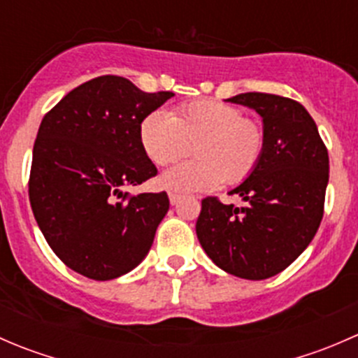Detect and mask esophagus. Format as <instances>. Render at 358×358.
Wrapping results in <instances>:
<instances>
[{"label":"esophagus","mask_w":358,"mask_h":358,"mask_svg":"<svg viewBox=\"0 0 358 358\" xmlns=\"http://www.w3.org/2000/svg\"><path fill=\"white\" fill-rule=\"evenodd\" d=\"M182 199V196L180 194H175V192H169V202H171V206H176Z\"/></svg>","instance_id":"esophagus-1"}]
</instances>
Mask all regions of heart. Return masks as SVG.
Returning <instances> with one entry per match:
<instances>
[{
	"label": "heart",
	"instance_id": "heart-1",
	"mask_svg": "<svg viewBox=\"0 0 358 358\" xmlns=\"http://www.w3.org/2000/svg\"><path fill=\"white\" fill-rule=\"evenodd\" d=\"M140 142L150 161L171 164L196 150L197 159L180 162L161 176L164 189L180 194L204 192L220 183L239 185L258 168L265 131L236 106L196 100L173 114L152 110L140 122Z\"/></svg>",
	"mask_w": 358,
	"mask_h": 358
}]
</instances>
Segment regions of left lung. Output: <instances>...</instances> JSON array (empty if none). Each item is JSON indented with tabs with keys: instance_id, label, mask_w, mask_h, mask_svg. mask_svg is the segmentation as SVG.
<instances>
[{
	"instance_id": "8db88e82",
	"label": "left lung",
	"mask_w": 358,
	"mask_h": 358,
	"mask_svg": "<svg viewBox=\"0 0 358 358\" xmlns=\"http://www.w3.org/2000/svg\"><path fill=\"white\" fill-rule=\"evenodd\" d=\"M227 102L262 115L265 150L255 173L229 192L244 206L202 199L197 239L222 270L263 280L286 270L315 237L324 215L329 156L315 121L296 100L251 92Z\"/></svg>"
}]
</instances>
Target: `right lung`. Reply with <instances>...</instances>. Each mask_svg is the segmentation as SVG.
<instances>
[{
  "label": "right lung",
  "mask_w": 358,
  "mask_h": 358,
  "mask_svg": "<svg viewBox=\"0 0 358 358\" xmlns=\"http://www.w3.org/2000/svg\"><path fill=\"white\" fill-rule=\"evenodd\" d=\"M173 95L100 76L69 92L43 117L29 201L48 246L74 272L110 280L149 252L169 209L168 194L129 196L122 189L157 175L140 142V122Z\"/></svg>",
  "instance_id": "1"
}]
</instances>
